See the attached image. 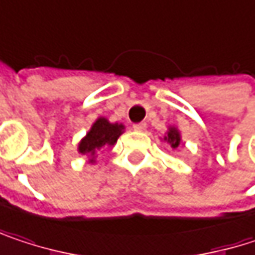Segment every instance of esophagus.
<instances>
[{
	"label": "esophagus",
	"instance_id": "34e87169",
	"mask_svg": "<svg viewBox=\"0 0 255 255\" xmlns=\"http://www.w3.org/2000/svg\"><path fill=\"white\" fill-rule=\"evenodd\" d=\"M146 127H147L146 123H138V124H134V126H132V128H134L135 131H144Z\"/></svg>",
	"mask_w": 255,
	"mask_h": 255
}]
</instances>
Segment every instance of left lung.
Returning <instances> with one entry per match:
<instances>
[{"mask_svg":"<svg viewBox=\"0 0 255 255\" xmlns=\"http://www.w3.org/2000/svg\"><path fill=\"white\" fill-rule=\"evenodd\" d=\"M165 140H168V143H169L174 149L175 147H178V146H179V141H181V137H179L178 129L171 128V129H169V132H168V135L165 137Z\"/></svg>","mask_w":255,"mask_h":255,"instance_id":"left-lung-1","label":"left lung"}]
</instances>
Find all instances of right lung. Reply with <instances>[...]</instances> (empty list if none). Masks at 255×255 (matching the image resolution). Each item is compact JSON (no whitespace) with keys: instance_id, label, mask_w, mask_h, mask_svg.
Here are the masks:
<instances>
[{"instance_id":"1","label":"right lung","mask_w":255,"mask_h":255,"mask_svg":"<svg viewBox=\"0 0 255 255\" xmlns=\"http://www.w3.org/2000/svg\"><path fill=\"white\" fill-rule=\"evenodd\" d=\"M124 126L121 124H111L106 118H99L87 135L81 140L79 144V151L83 154H90V162H95L93 156L98 150H101L105 146H114L118 140V137L123 134Z\"/></svg>"}]
</instances>
